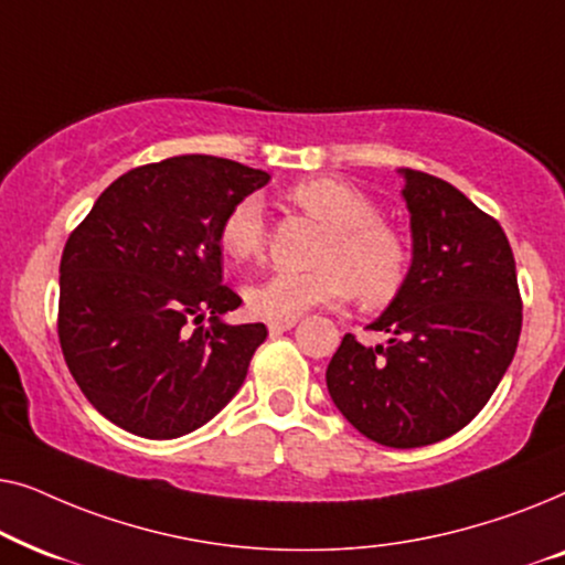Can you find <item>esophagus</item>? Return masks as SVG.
<instances>
[{"label": "esophagus", "instance_id": "1", "mask_svg": "<svg viewBox=\"0 0 565 565\" xmlns=\"http://www.w3.org/2000/svg\"><path fill=\"white\" fill-rule=\"evenodd\" d=\"M296 321L298 319H275V321H269L267 327H269V331H273V334H282V331H288V329L296 327Z\"/></svg>", "mask_w": 565, "mask_h": 565}]
</instances>
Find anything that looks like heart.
Listing matches in <instances>:
<instances>
[{
    "instance_id": "heart-1",
    "label": "heart",
    "mask_w": 565,
    "mask_h": 565,
    "mask_svg": "<svg viewBox=\"0 0 565 565\" xmlns=\"http://www.w3.org/2000/svg\"><path fill=\"white\" fill-rule=\"evenodd\" d=\"M288 203L327 226L316 267L306 273H275L246 288V303L265 319H296L308 308L339 303L352 290L362 306L381 308L404 290L412 254L406 238L377 218L373 198L337 177H313L292 184ZM223 254L236 265L262 257L267 246V215L254 195L236 200L218 226Z\"/></svg>"
}]
</instances>
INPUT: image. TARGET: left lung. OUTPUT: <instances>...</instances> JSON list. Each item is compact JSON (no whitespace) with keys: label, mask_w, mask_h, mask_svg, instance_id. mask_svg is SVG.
Listing matches in <instances>:
<instances>
[{"label":"left lung","mask_w":565,"mask_h":565,"mask_svg":"<svg viewBox=\"0 0 565 565\" xmlns=\"http://www.w3.org/2000/svg\"><path fill=\"white\" fill-rule=\"evenodd\" d=\"M414 259L404 290L327 367L344 419L377 445L408 450L452 437L489 404L516 352L522 296L514 254L497 218L450 182L404 169Z\"/></svg>","instance_id":"obj_1"}]
</instances>
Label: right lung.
<instances>
[{
  "label": "right lung",
  "mask_w": 565,
  "mask_h": 565,
  "mask_svg": "<svg viewBox=\"0 0 565 565\" xmlns=\"http://www.w3.org/2000/svg\"><path fill=\"white\" fill-rule=\"evenodd\" d=\"M269 174L190 153L118 177L61 254L58 342L76 385L130 435L174 439L213 419L267 339L221 321L218 226ZM209 327H204V321Z\"/></svg>",
  "instance_id": "add662e5"
}]
</instances>
